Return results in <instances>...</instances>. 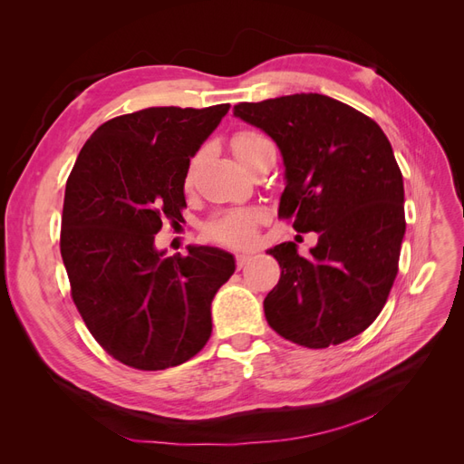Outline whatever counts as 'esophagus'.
<instances>
[{"mask_svg": "<svg viewBox=\"0 0 464 464\" xmlns=\"http://www.w3.org/2000/svg\"><path fill=\"white\" fill-rule=\"evenodd\" d=\"M249 257H251V256H249V254H244V251H242V254H236V265L242 269V266L249 261Z\"/></svg>", "mask_w": 464, "mask_h": 464, "instance_id": "1", "label": "esophagus"}]
</instances>
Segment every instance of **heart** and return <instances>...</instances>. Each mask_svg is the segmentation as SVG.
<instances>
[{
	"instance_id": "1",
	"label": "heart",
	"mask_w": 464,
	"mask_h": 464,
	"mask_svg": "<svg viewBox=\"0 0 464 464\" xmlns=\"http://www.w3.org/2000/svg\"><path fill=\"white\" fill-rule=\"evenodd\" d=\"M266 147H271L269 139L254 130H242V131L234 133V137H232L234 154L240 159V162L244 166H249L251 162H254ZM195 164H198V159H193L189 162L188 176H186L188 186L191 184ZM257 220H259L257 210H230V213H224V215L217 217L213 222L208 224L207 230L217 242L230 244V246H244V244L254 240Z\"/></svg>"
}]
</instances>
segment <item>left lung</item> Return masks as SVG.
Masks as SVG:
<instances>
[{
	"instance_id": "8db88e82",
	"label": "left lung",
	"mask_w": 464,
	"mask_h": 464,
	"mask_svg": "<svg viewBox=\"0 0 464 464\" xmlns=\"http://www.w3.org/2000/svg\"><path fill=\"white\" fill-rule=\"evenodd\" d=\"M234 116L276 143L285 164L278 217L319 240L302 257L285 242L266 294V323L307 348L341 344L366 331L399 271L406 230L404 186L389 139L353 106L302 92L234 106Z\"/></svg>"
}]
</instances>
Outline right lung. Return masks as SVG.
I'll use <instances>...</instances> for the list:
<instances>
[{"instance_id": "add662e5", "label": "right lung", "mask_w": 464, "mask_h": 464, "mask_svg": "<svg viewBox=\"0 0 464 464\" xmlns=\"http://www.w3.org/2000/svg\"><path fill=\"white\" fill-rule=\"evenodd\" d=\"M230 104L145 108L102 123L69 174L62 259L77 310L110 356L157 372L179 366L213 333L210 304L236 271L220 247L166 257L154 234L181 220L189 160Z\"/></svg>"}]
</instances>
